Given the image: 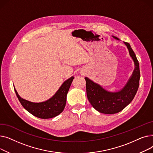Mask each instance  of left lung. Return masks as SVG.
Listing matches in <instances>:
<instances>
[{
    "mask_svg": "<svg viewBox=\"0 0 153 153\" xmlns=\"http://www.w3.org/2000/svg\"><path fill=\"white\" fill-rule=\"evenodd\" d=\"M112 36L119 39L117 37ZM124 43L134 62L135 68L128 82L121 91L110 92L88 77H85L87 99L92 106L102 114H114L122 111L133 100L138 89L140 78L139 62L130 44L126 42Z\"/></svg>",
    "mask_w": 153,
    "mask_h": 153,
    "instance_id": "left-lung-1",
    "label": "left lung"
}]
</instances>
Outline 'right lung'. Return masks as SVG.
Returning <instances> with one entry per match:
<instances>
[{
	"label": "right lung",
	"instance_id": "obj_1",
	"mask_svg": "<svg viewBox=\"0 0 153 153\" xmlns=\"http://www.w3.org/2000/svg\"><path fill=\"white\" fill-rule=\"evenodd\" d=\"M74 78L72 76L64 81L51 98L43 102L35 103L23 99L14 89L22 105L31 114L39 118H51L59 115L65 107L67 94Z\"/></svg>",
	"mask_w": 153,
	"mask_h": 153
}]
</instances>
